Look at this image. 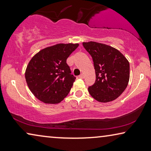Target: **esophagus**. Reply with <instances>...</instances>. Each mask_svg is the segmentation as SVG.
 Segmentation results:
<instances>
[{"label":"esophagus","instance_id":"34e87169","mask_svg":"<svg viewBox=\"0 0 151 151\" xmlns=\"http://www.w3.org/2000/svg\"><path fill=\"white\" fill-rule=\"evenodd\" d=\"M78 78H82V79H83V78H84V75H83V74H81V75L78 76Z\"/></svg>","mask_w":151,"mask_h":151}]
</instances>
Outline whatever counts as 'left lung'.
Returning <instances> with one entry per match:
<instances>
[{"label": "left lung", "instance_id": "1", "mask_svg": "<svg viewBox=\"0 0 151 151\" xmlns=\"http://www.w3.org/2000/svg\"><path fill=\"white\" fill-rule=\"evenodd\" d=\"M83 45L92 57L96 82L89 87L92 97L100 102H111L124 91L129 80V63L117 49L90 41Z\"/></svg>", "mask_w": 151, "mask_h": 151}]
</instances>
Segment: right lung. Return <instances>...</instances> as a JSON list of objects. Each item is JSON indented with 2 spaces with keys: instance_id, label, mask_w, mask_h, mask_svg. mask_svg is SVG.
Returning <instances> with one entry per match:
<instances>
[{
  "instance_id": "add662e5",
  "label": "right lung",
  "mask_w": 151,
  "mask_h": 151,
  "mask_svg": "<svg viewBox=\"0 0 151 151\" xmlns=\"http://www.w3.org/2000/svg\"><path fill=\"white\" fill-rule=\"evenodd\" d=\"M78 43H59L33 56L26 70L27 85L33 95L45 104H58L66 97L76 79L66 64Z\"/></svg>"
}]
</instances>
